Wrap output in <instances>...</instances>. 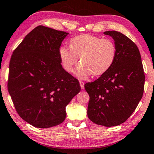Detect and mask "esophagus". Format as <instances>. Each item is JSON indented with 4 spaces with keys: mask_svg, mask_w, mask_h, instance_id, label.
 Masks as SVG:
<instances>
[{
    "mask_svg": "<svg viewBox=\"0 0 154 154\" xmlns=\"http://www.w3.org/2000/svg\"><path fill=\"white\" fill-rule=\"evenodd\" d=\"M79 85H80L81 89L84 90V88H85V83L84 82H82V81H80V82H79Z\"/></svg>",
    "mask_w": 154,
    "mask_h": 154,
    "instance_id": "obj_1",
    "label": "esophagus"
}]
</instances>
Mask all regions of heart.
Returning a JSON list of instances; mask_svg holds the SVG:
<instances>
[{
    "label": "heart",
    "instance_id": "obj_1",
    "mask_svg": "<svg viewBox=\"0 0 154 154\" xmlns=\"http://www.w3.org/2000/svg\"><path fill=\"white\" fill-rule=\"evenodd\" d=\"M59 56L68 72L73 71L79 58L82 64L75 74L79 78L85 79L91 74L98 76L109 71L116 60V48L110 39L84 34L72 38L69 48H60Z\"/></svg>",
    "mask_w": 154,
    "mask_h": 154
}]
</instances>
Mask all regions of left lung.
<instances>
[{
	"instance_id": "obj_1",
	"label": "left lung",
	"mask_w": 154,
	"mask_h": 154,
	"mask_svg": "<svg viewBox=\"0 0 154 154\" xmlns=\"http://www.w3.org/2000/svg\"><path fill=\"white\" fill-rule=\"evenodd\" d=\"M114 40V64L94 82L85 85L90 100L88 116L102 126L114 127L131 116L143 94L145 75L137 45L122 33L106 31Z\"/></svg>"
}]
</instances>
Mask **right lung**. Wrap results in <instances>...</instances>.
Here are the masks:
<instances>
[{"mask_svg":"<svg viewBox=\"0 0 154 154\" xmlns=\"http://www.w3.org/2000/svg\"><path fill=\"white\" fill-rule=\"evenodd\" d=\"M69 33L40 25L13 52L8 90L19 115L38 128H49L66 119V106L81 88L63 69L59 56Z\"/></svg>","mask_w":154,"mask_h":154,"instance_id":"obj_1","label":"right lung"}]
</instances>
